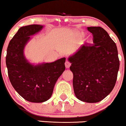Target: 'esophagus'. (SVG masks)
<instances>
[{
	"mask_svg": "<svg viewBox=\"0 0 126 126\" xmlns=\"http://www.w3.org/2000/svg\"><path fill=\"white\" fill-rule=\"evenodd\" d=\"M70 65H71V63H70L68 60H66V63H65V66H66V68H69L70 66Z\"/></svg>",
	"mask_w": 126,
	"mask_h": 126,
	"instance_id": "esophagus-1",
	"label": "esophagus"
}]
</instances>
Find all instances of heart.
<instances>
[{"label":"heart","instance_id":"obj_1","mask_svg":"<svg viewBox=\"0 0 126 126\" xmlns=\"http://www.w3.org/2000/svg\"><path fill=\"white\" fill-rule=\"evenodd\" d=\"M84 35H85V34H82L81 35H82V36H84Z\"/></svg>","mask_w":126,"mask_h":126}]
</instances>
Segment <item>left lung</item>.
<instances>
[{"mask_svg": "<svg viewBox=\"0 0 126 126\" xmlns=\"http://www.w3.org/2000/svg\"><path fill=\"white\" fill-rule=\"evenodd\" d=\"M94 44L82 45L68 58L75 95L88 103L101 101L115 85L120 62L116 45L101 27H89Z\"/></svg>", "mask_w": 126, "mask_h": 126, "instance_id": "1", "label": "left lung"}]
</instances>
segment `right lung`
<instances>
[{"label": "right lung", "instance_id": "1", "mask_svg": "<svg viewBox=\"0 0 126 126\" xmlns=\"http://www.w3.org/2000/svg\"><path fill=\"white\" fill-rule=\"evenodd\" d=\"M44 27L38 24L21 27L11 39L7 49L6 63L11 84L21 96L31 102L47 101L57 80L65 70V58L38 64L30 63L25 58L24 48L32 39L31 36Z\"/></svg>", "mask_w": 126, "mask_h": 126}]
</instances>
